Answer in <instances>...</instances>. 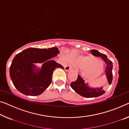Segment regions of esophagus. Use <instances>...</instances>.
<instances>
[{
    "instance_id": "1",
    "label": "esophagus",
    "mask_w": 129,
    "mask_h": 129,
    "mask_svg": "<svg viewBox=\"0 0 129 129\" xmlns=\"http://www.w3.org/2000/svg\"><path fill=\"white\" fill-rule=\"evenodd\" d=\"M71 69H72V67H71V65L70 64H67L66 66L65 67V70L66 71H70Z\"/></svg>"
}]
</instances>
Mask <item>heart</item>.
<instances>
[{
  "label": "heart",
  "instance_id": "heart-1",
  "mask_svg": "<svg viewBox=\"0 0 129 129\" xmlns=\"http://www.w3.org/2000/svg\"><path fill=\"white\" fill-rule=\"evenodd\" d=\"M99 60L93 56H78L75 58L76 64L80 68H84L82 74L85 78L89 79L96 78L103 72V65L101 68L99 64L95 67Z\"/></svg>",
  "mask_w": 129,
  "mask_h": 129
}]
</instances>
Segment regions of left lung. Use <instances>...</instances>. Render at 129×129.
I'll list each match as a JSON object with an SVG mask.
<instances>
[{
	"instance_id": "left-lung-1",
	"label": "left lung",
	"mask_w": 129,
	"mask_h": 129,
	"mask_svg": "<svg viewBox=\"0 0 129 129\" xmlns=\"http://www.w3.org/2000/svg\"><path fill=\"white\" fill-rule=\"evenodd\" d=\"M91 53L94 56L99 57L103 58L104 62L107 64V67L105 69V72L108 79V81L109 84H111L112 82V62L111 60L107 58L106 55L104 54L100 53L99 51L95 50H91ZM71 87L77 93L87 98H93L99 97L103 94L105 93V91L103 90V87L101 88H90L88 87L87 84L84 83V80L81 78L79 75H78V78L75 80L71 82L70 84Z\"/></svg>"
}]
</instances>
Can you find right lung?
Listing matches in <instances>:
<instances>
[{
  "label": "right lung",
  "mask_w": 129,
  "mask_h": 129,
  "mask_svg": "<svg viewBox=\"0 0 129 129\" xmlns=\"http://www.w3.org/2000/svg\"><path fill=\"white\" fill-rule=\"evenodd\" d=\"M59 53L57 47L28 48L17 54L10 67V76L15 87L25 95H40L51 83L53 71L62 65L50 60ZM44 64L36 70L34 63Z\"/></svg>",
  "instance_id": "obj_1"
}]
</instances>
